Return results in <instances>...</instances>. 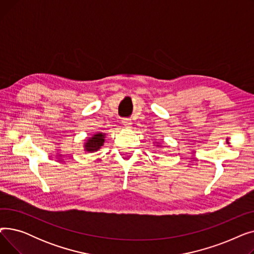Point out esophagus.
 <instances>
[{
  "instance_id": "obj_1",
  "label": "esophagus",
  "mask_w": 254,
  "mask_h": 254,
  "mask_svg": "<svg viewBox=\"0 0 254 254\" xmlns=\"http://www.w3.org/2000/svg\"><path fill=\"white\" fill-rule=\"evenodd\" d=\"M123 125H124L126 127H130L131 125H132V123H131V120H130L129 118H124V119H123Z\"/></svg>"
}]
</instances>
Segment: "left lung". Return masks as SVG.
Segmentation results:
<instances>
[{
    "label": "left lung",
    "instance_id": "8db88e82",
    "mask_svg": "<svg viewBox=\"0 0 254 254\" xmlns=\"http://www.w3.org/2000/svg\"><path fill=\"white\" fill-rule=\"evenodd\" d=\"M153 144L154 145L156 144V147H162V145H159V143H157V142H153Z\"/></svg>",
    "mask_w": 254,
    "mask_h": 254
}]
</instances>
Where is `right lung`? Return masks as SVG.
<instances>
[{
  "instance_id": "obj_1",
  "label": "right lung",
  "mask_w": 254,
  "mask_h": 254,
  "mask_svg": "<svg viewBox=\"0 0 254 254\" xmlns=\"http://www.w3.org/2000/svg\"><path fill=\"white\" fill-rule=\"evenodd\" d=\"M106 134L102 131H97L91 137H88L84 144H83V150L85 152H96L99 149H101L102 146L105 143Z\"/></svg>"
}]
</instances>
